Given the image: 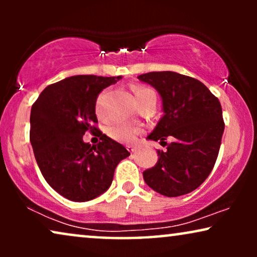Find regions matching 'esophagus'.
I'll return each instance as SVG.
<instances>
[{"mask_svg": "<svg viewBox=\"0 0 257 257\" xmlns=\"http://www.w3.org/2000/svg\"><path fill=\"white\" fill-rule=\"evenodd\" d=\"M127 150L130 151V152H132V153H133V152H136V150H137V149H136V147L133 146V145H127Z\"/></svg>", "mask_w": 257, "mask_h": 257, "instance_id": "obj_1", "label": "esophagus"}]
</instances>
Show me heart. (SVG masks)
<instances>
[{"label": "heart", "instance_id": "obj_1", "mask_svg": "<svg viewBox=\"0 0 257 257\" xmlns=\"http://www.w3.org/2000/svg\"><path fill=\"white\" fill-rule=\"evenodd\" d=\"M133 93H135L136 100L143 99V98L154 96L153 91L147 89L145 86H133L132 87ZM101 99H103V94H100L98 97L97 103H96V111L98 115H101V110H100V103ZM139 130L135 127V126L128 125V124H122V122H114L112 124L110 127H108V135H110L112 138L120 140V142H133L136 139V136L138 135Z\"/></svg>", "mask_w": 257, "mask_h": 257}]
</instances>
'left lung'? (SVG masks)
Instances as JSON below:
<instances>
[{"label": "left lung", "mask_w": 257, "mask_h": 257, "mask_svg": "<svg viewBox=\"0 0 257 257\" xmlns=\"http://www.w3.org/2000/svg\"><path fill=\"white\" fill-rule=\"evenodd\" d=\"M140 82L158 91L163 117L147 140L166 145L158 150V161L143 177L161 195L180 196L199 187L212 172L219 154L224 122L217 98L205 84L173 71L149 72Z\"/></svg>", "instance_id": "left-lung-1"}]
</instances>
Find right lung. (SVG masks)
I'll return each instance as SVG.
<instances>
[{
	"label": "right lung",
	"mask_w": 257,
	"mask_h": 257,
	"mask_svg": "<svg viewBox=\"0 0 257 257\" xmlns=\"http://www.w3.org/2000/svg\"><path fill=\"white\" fill-rule=\"evenodd\" d=\"M119 79L121 76L68 77L45 87L31 107L30 143L38 167L48 184L71 201H89L106 192L117 165L130 156L103 133L97 145L83 140L87 130H97L98 96Z\"/></svg>",
	"instance_id": "right-lung-1"
}]
</instances>
